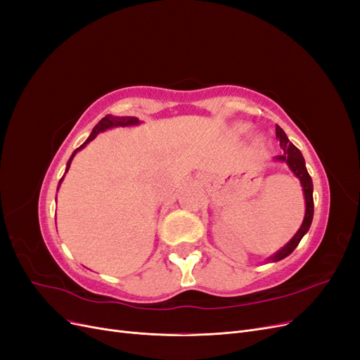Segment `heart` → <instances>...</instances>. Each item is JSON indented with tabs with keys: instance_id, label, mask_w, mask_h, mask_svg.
Instances as JSON below:
<instances>
[{
	"instance_id": "obj_1",
	"label": "heart",
	"mask_w": 360,
	"mask_h": 360,
	"mask_svg": "<svg viewBox=\"0 0 360 360\" xmlns=\"http://www.w3.org/2000/svg\"><path fill=\"white\" fill-rule=\"evenodd\" d=\"M246 130H248V127H245V126H237V127H236V134H237V135H243V134L246 132ZM255 143H257V146H261V139H257Z\"/></svg>"
}]
</instances>
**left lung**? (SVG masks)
<instances>
[{
    "label": "left lung",
    "instance_id": "1",
    "mask_svg": "<svg viewBox=\"0 0 360 360\" xmlns=\"http://www.w3.org/2000/svg\"><path fill=\"white\" fill-rule=\"evenodd\" d=\"M276 138L279 139L281 148L284 150V155L276 156L275 160L285 162L294 176H296L300 180L302 189H303V197H304V207H307V209H304L303 222L297 230V233L294 234V237L284 248H281L276 254H274V255L267 258V261H271V263H276V261H279V259H284L285 257H288L292 252L294 249L297 248V245L302 240V237L309 231V226L312 224V217H314V198H312L314 186H312V180H311V176L308 174L307 165H304V159L300 153V150L291 143L288 136L285 135L284 130H282L278 124H276Z\"/></svg>",
    "mask_w": 360,
    "mask_h": 360
}]
</instances>
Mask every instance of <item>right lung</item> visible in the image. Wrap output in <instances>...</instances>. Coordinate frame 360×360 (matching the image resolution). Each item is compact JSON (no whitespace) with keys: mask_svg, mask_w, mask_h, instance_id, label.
<instances>
[{"mask_svg":"<svg viewBox=\"0 0 360 360\" xmlns=\"http://www.w3.org/2000/svg\"><path fill=\"white\" fill-rule=\"evenodd\" d=\"M141 122L139 120L136 118V117H115V115H106V117H103L99 123H97L94 127H93V132L90 134V136L86 138V141L85 143L82 144V146H79L78 148H76L73 153H72V156H70V159H69V162H68V165H66V172L69 171V168H70V163H72V160H73V158H75V155L78 153L79 150H82L86 144L90 143V141H93L97 135H99L101 132H105V130H108V129H112V127H126V126H138ZM66 172H64V176H66ZM64 176L61 177V180H60V183H58V188H60V184H61V181H63V179H64Z\"/></svg>","mask_w":360,"mask_h":360,"instance_id":"1","label":"right lung"}]
</instances>
